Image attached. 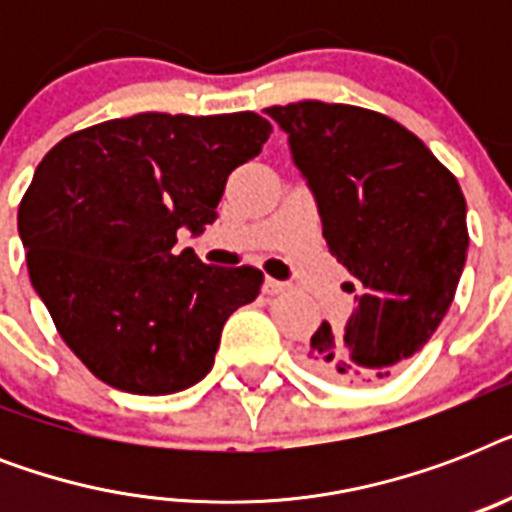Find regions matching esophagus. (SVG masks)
<instances>
[{
	"instance_id": "obj_1",
	"label": "esophagus",
	"mask_w": 512,
	"mask_h": 512,
	"mask_svg": "<svg viewBox=\"0 0 512 512\" xmlns=\"http://www.w3.org/2000/svg\"><path fill=\"white\" fill-rule=\"evenodd\" d=\"M284 289H289L287 281L271 279V276H268V279L263 281V292H265V295H281V292H284Z\"/></svg>"
}]
</instances>
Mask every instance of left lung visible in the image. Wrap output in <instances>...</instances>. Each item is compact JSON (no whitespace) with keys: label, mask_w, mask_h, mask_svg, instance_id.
Listing matches in <instances>:
<instances>
[{"label":"left lung","mask_w":512,"mask_h":512,"mask_svg":"<svg viewBox=\"0 0 512 512\" xmlns=\"http://www.w3.org/2000/svg\"><path fill=\"white\" fill-rule=\"evenodd\" d=\"M319 207L329 252L356 279L342 329L324 321L305 366L342 385L388 380L449 311L468 257L460 183L388 116L303 100L265 108Z\"/></svg>","instance_id":"1"}]
</instances>
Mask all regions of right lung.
<instances>
[{
  "mask_svg": "<svg viewBox=\"0 0 512 512\" xmlns=\"http://www.w3.org/2000/svg\"><path fill=\"white\" fill-rule=\"evenodd\" d=\"M268 135L252 111H148L74 132L36 167L18 209L28 276L98 380L164 396L207 377L223 324L260 295L263 273L177 252V231L215 223L228 175Z\"/></svg>",
  "mask_w": 512,
  "mask_h": 512,
  "instance_id": "1",
  "label": "right lung"
}]
</instances>
